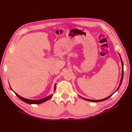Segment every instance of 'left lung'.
<instances>
[{
    "label": "left lung",
    "instance_id": "obj_1",
    "mask_svg": "<svg viewBox=\"0 0 132 132\" xmlns=\"http://www.w3.org/2000/svg\"><path fill=\"white\" fill-rule=\"evenodd\" d=\"M119 56H120V55H119ZM120 58H121V62H122V77H121V82H120V84H119V86H118V89H117V90L116 91H117V90L119 89V87L121 86V85L122 82V80H123V63L122 60V59H121V56H120ZM112 95H113V94H112V95H111L110 96H109V97H106V98H104V99H102V100H92L85 99V98H83V99H84V100H86L89 101H91V102H101V101H103L106 100H107L108 98H109L110 97H111V96H112ZM80 97H81V96H80Z\"/></svg>",
    "mask_w": 132,
    "mask_h": 132
}]
</instances>
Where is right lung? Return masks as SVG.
<instances>
[{"label": "right lung", "mask_w": 132, "mask_h": 132, "mask_svg": "<svg viewBox=\"0 0 132 132\" xmlns=\"http://www.w3.org/2000/svg\"><path fill=\"white\" fill-rule=\"evenodd\" d=\"M55 87H55V88L54 89H55ZM14 93H15V92H14ZM15 94L21 100L23 101V102H25L28 103V104H39V103H43V102H45L47 100H48L50 99L52 97V95H51L48 96L46 97L42 98L41 100H33L26 99V98H23L22 97H21L20 96H19L18 94H17L16 93H15Z\"/></svg>", "instance_id": "obj_1"}]
</instances>
